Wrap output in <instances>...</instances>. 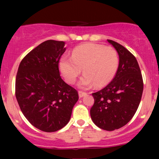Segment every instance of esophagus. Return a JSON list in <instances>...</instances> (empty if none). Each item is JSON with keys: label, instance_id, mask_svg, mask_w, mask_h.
<instances>
[{"label": "esophagus", "instance_id": "1", "mask_svg": "<svg viewBox=\"0 0 159 159\" xmlns=\"http://www.w3.org/2000/svg\"><path fill=\"white\" fill-rule=\"evenodd\" d=\"M79 97L80 98H82V97H84V95H87V93H84V92H82V91H79Z\"/></svg>", "mask_w": 159, "mask_h": 159}]
</instances>
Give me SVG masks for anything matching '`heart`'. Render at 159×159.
I'll use <instances>...</instances> for the list:
<instances>
[{
	"label": "heart",
	"mask_w": 159,
	"mask_h": 159,
	"mask_svg": "<svg viewBox=\"0 0 159 159\" xmlns=\"http://www.w3.org/2000/svg\"><path fill=\"white\" fill-rule=\"evenodd\" d=\"M119 64L116 51L111 47L85 43L73 50L71 57L64 56L59 61V69L66 81L75 83L82 69L84 75L79 87L89 89L93 86L106 85L116 75Z\"/></svg>",
	"instance_id": "b5f03b06"
}]
</instances>
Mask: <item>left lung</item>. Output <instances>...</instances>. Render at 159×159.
<instances>
[{
	"mask_svg": "<svg viewBox=\"0 0 159 159\" xmlns=\"http://www.w3.org/2000/svg\"><path fill=\"white\" fill-rule=\"evenodd\" d=\"M107 41L118 53L119 66L112 81L92 94L94 104L90 116L97 127L113 131L127 125L135 114L142 98L143 82L135 57L121 45Z\"/></svg>",
	"mask_w": 159,
	"mask_h": 159,
	"instance_id": "obj_1",
	"label": "left lung"
}]
</instances>
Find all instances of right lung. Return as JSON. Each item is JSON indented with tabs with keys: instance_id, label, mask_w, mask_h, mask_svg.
<instances>
[{
	"instance_id": "1",
	"label": "right lung",
	"mask_w": 159,
	"mask_h": 159,
	"mask_svg": "<svg viewBox=\"0 0 159 159\" xmlns=\"http://www.w3.org/2000/svg\"><path fill=\"white\" fill-rule=\"evenodd\" d=\"M65 43L46 40L30 52L19 64L16 98L24 116L43 132L58 131L70 120L79 96L60 76L58 63Z\"/></svg>"
}]
</instances>
